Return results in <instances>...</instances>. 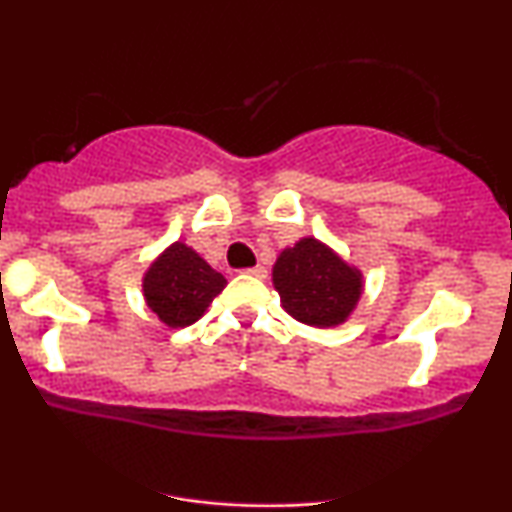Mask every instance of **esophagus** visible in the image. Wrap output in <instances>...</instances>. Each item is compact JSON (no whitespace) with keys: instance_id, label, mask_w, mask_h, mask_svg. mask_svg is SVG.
Masks as SVG:
<instances>
[{"instance_id":"1","label":"esophagus","mask_w":512,"mask_h":512,"mask_svg":"<svg viewBox=\"0 0 512 512\" xmlns=\"http://www.w3.org/2000/svg\"><path fill=\"white\" fill-rule=\"evenodd\" d=\"M243 274H248V276H257V279H264V276H267V269H264L262 264H257V267L243 269Z\"/></svg>"}]
</instances>
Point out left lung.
I'll return each instance as SVG.
<instances>
[{
  "mask_svg": "<svg viewBox=\"0 0 512 512\" xmlns=\"http://www.w3.org/2000/svg\"><path fill=\"white\" fill-rule=\"evenodd\" d=\"M281 308L310 327H337L361 301L363 274L313 236L281 250L272 269Z\"/></svg>",
  "mask_w": 512,
  "mask_h": 512,
  "instance_id": "1",
  "label": "left lung"
}]
</instances>
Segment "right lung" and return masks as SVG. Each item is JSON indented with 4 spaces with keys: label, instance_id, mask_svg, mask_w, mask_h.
I'll list each match as a JSON object with an SVG mask.
<instances>
[{
    "label": "right lung",
    "instance_id": "obj_1",
    "mask_svg": "<svg viewBox=\"0 0 512 512\" xmlns=\"http://www.w3.org/2000/svg\"><path fill=\"white\" fill-rule=\"evenodd\" d=\"M223 286V274L180 240L149 264L142 279L146 305L170 330L197 322Z\"/></svg>",
    "mask_w": 512,
    "mask_h": 512
}]
</instances>
